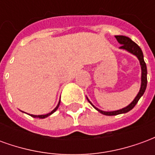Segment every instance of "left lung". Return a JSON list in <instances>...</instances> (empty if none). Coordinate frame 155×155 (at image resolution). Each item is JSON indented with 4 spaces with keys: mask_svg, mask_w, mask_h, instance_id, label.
Here are the masks:
<instances>
[{
    "mask_svg": "<svg viewBox=\"0 0 155 155\" xmlns=\"http://www.w3.org/2000/svg\"><path fill=\"white\" fill-rule=\"evenodd\" d=\"M114 37L116 38L117 41L121 45L120 49H122V50H124V51H128L129 53L134 54V55H135V56L138 58V60L140 61V67H141V84H140V91H139V93L137 94L135 98L134 99V101H132L129 105H127L126 107L123 108V109H120V110H101L100 109H98V108L95 107L94 104H92L91 101H90V100L88 99L87 96H86V99H87L88 101L90 102V104H91L96 110L99 111L101 114H104V115H110V116H111V115H117V114H125L127 112H129V111L131 110L135 106V104L138 103V101H139V100L141 98V96L143 95L147 87V67L146 64H145V62H144V60H143V52L141 51L140 47L135 43V42H134L131 39L129 38V37H127V36H124V35H115Z\"/></svg>",
    "mask_w": 155,
    "mask_h": 155,
    "instance_id": "1",
    "label": "left lung"
}]
</instances>
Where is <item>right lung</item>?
Returning <instances> with one entry per match:
<instances>
[{"label":"right lung","instance_id":"add662e5","mask_svg":"<svg viewBox=\"0 0 155 155\" xmlns=\"http://www.w3.org/2000/svg\"><path fill=\"white\" fill-rule=\"evenodd\" d=\"M60 104H61V99H60V101H59V103H58V104L56 105V107L54 108L53 110L51 111V113H49V114H40V115H35V114H29V115H31V117H34V118H40V119H45V118H46V117L50 116L51 114H52L54 112H55V111L57 110L58 107H59V105H60Z\"/></svg>","mask_w":155,"mask_h":155}]
</instances>
